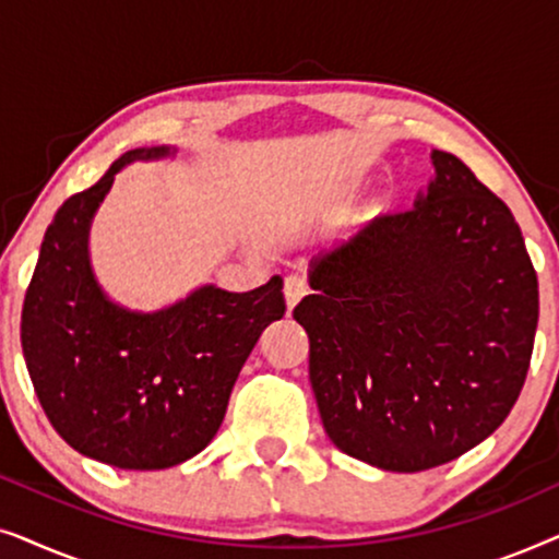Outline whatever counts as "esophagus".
<instances>
[{"instance_id":"34e87169","label":"esophagus","mask_w":559,"mask_h":559,"mask_svg":"<svg viewBox=\"0 0 559 559\" xmlns=\"http://www.w3.org/2000/svg\"><path fill=\"white\" fill-rule=\"evenodd\" d=\"M308 280L302 277V274H289L285 280V300H287V310H293L297 302L302 300L305 295H308Z\"/></svg>"}]
</instances>
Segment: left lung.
<instances>
[{
  "label": "left lung",
  "mask_w": 559,
  "mask_h": 559,
  "mask_svg": "<svg viewBox=\"0 0 559 559\" xmlns=\"http://www.w3.org/2000/svg\"><path fill=\"white\" fill-rule=\"evenodd\" d=\"M402 213L310 262L295 320L333 445L384 471L450 463L519 400L539 318L522 228L461 159Z\"/></svg>",
  "instance_id": "left-lung-1"
}]
</instances>
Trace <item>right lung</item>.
<instances>
[{"label":"right lung","instance_id":"1","mask_svg":"<svg viewBox=\"0 0 559 559\" xmlns=\"http://www.w3.org/2000/svg\"><path fill=\"white\" fill-rule=\"evenodd\" d=\"M170 155L129 150L60 205L22 305V354L50 425L81 455L127 471L201 453L259 335L287 310L280 274L251 293L203 285L157 312L106 297L88 259L94 213L121 167Z\"/></svg>","mask_w":559,"mask_h":559}]
</instances>
